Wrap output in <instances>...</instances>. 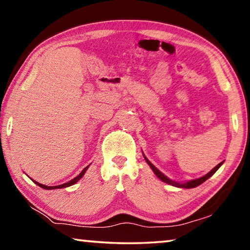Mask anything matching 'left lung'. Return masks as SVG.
Wrapping results in <instances>:
<instances>
[{"label":"left lung","mask_w":250,"mask_h":250,"mask_svg":"<svg viewBox=\"0 0 250 250\" xmlns=\"http://www.w3.org/2000/svg\"><path fill=\"white\" fill-rule=\"evenodd\" d=\"M143 156H145V160L146 161V163L149 164V167L152 168V171L154 172V174L159 177V179L162 181V182H164V183H167V184H168V185H172V186H175V188H196V186H198V185H201L202 183H204V182L206 181V180H208L209 177L214 174L215 172H216L219 167H222V164L224 163V161L223 162H221L219 164H217L216 167H215L214 168H211V170L207 173V174H205V175H203L202 177H198V179H194V180H191V181H188V182H183V183H182V182H176V181H173V180H171V179H168V177L167 176V175H164L162 172H161L160 170H158V168H156L153 164H152L149 160L146 159V156L143 154Z\"/></svg>","instance_id":"left-lung-1"}]
</instances>
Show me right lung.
<instances>
[{
	"label": "right lung",
	"instance_id": "obj_1",
	"mask_svg": "<svg viewBox=\"0 0 250 250\" xmlns=\"http://www.w3.org/2000/svg\"><path fill=\"white\" fill-rule=\"evenodd\" d=\"M89 167V166L88 167H86L83 168V170L79 173V174L76 176V177H74L73 180H70L69 182H67V183H64V184H61V185H56V186H47V185H44V184H41V183H39V182H36V181H34L33 179H31V177H29V179H31L34 183L35 184H37L39 186H41L42 188H44V189H57V188H68V186H71V185H74V184H76L77 183V182L82 179V177L84 175V173H86V171H87V168Z\"/></svg>",
	"mask_w": 250,
	"mask_h": 250
}]
</instances>
